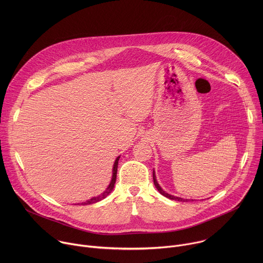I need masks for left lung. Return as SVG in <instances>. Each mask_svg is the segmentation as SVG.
<instances>
[{
    "label": "left lung",
    "instance_id": "obj_1",
    "mask_svg": "<svg viewBox=\"0 0 263 263\" xmlns=\"http://www.w3.org/2000/svg\"><path fill=\"white\" fill-rule=\"evenodd\" d=\"M153 180H154V185H155L156 189L158 190V192H159L162 196H164L165 198H167V199H170V200H174V201H179V202H190V201H193V200H189V199H183V198L175 197V196H172V195L165 193V192L161 189L160 185L158 184V182H157V179H156V175H155V171H154V170H153Z\"/></svg>",
    "mask_w": 263,
    "mask_h": 263
}]
</instances>
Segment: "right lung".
<instances>
[{"label":"right lung","mask_w":263,"mask_h":263,"mask_svg":"<svg viewBox=\"0 0 263 263\" xmlns=\"http://www.w3.org/2000/svg\"><path fill=\"white\" fill-rule=\"evenodd\" d=\"M119 159H120V156L117 157L116 161H115V164H114V168H112V178H111V181L108 185L107 189L105 190L104 193H102L100 196L98 197H93L85 202H82V203H78V204H74V205H89V204H95L97 202H100L102 200H104L111 192L112 190H114L115 187V184H116V181H117V173H118V165H119Z\"/></svg>","instance_id":"right-lung-1"}]
</instances>
